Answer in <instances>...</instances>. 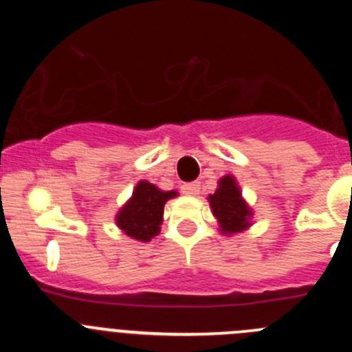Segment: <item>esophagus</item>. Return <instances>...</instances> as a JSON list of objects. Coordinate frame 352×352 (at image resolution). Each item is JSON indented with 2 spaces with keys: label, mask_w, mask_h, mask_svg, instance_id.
Wrapping results in <instances>:
<instances>
[{
  "label": "esophagus",
  "mask_w": 352,
  "mask_h": 352,
  "mask_svg": "<svg viewBox=\"0 0 352 352\" xmlns=\"http://www.w3.org/2000/svg\"><path fill=\"white\" fill-rule=\"evenodd\" d=\"M199 188H201V185H199V183H186V185L182 186V192L185 195H197Z\"/></svg>",
  "instance_id": "esophagus-1"
}]
</instances>
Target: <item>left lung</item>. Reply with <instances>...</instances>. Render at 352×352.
I'll use <instances>...</instances> for the list:
<instances>
[{
  "instance_id": "obj_1",
  "label": "left lung",
  "mask_w": 352,
  "mask_h": 352,
  "mask_svg": "<svg viewBox=\"0 0 352 352\" xmlns=\"http://www.w3.org/2000/svg\"><path fill=\"white\" fill-rule=\"evenodd\" d=\"M211 213L219 222V231L223 236L247 231L252 226L254 211L245 201L241 188L232 174H226L219 179L214 194L208 195Z\"/></svg>"
}]
</instances>
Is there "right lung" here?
Masks as SVG:
<instances>
[{"instance_id":"add662e5","label":"right lung","mask_w":352,"mask_h":352,"mask_svg":"<svg viewBox=\"0 0 352 352\" xmlns=\"http://www.w3.org/2000/svg\"><path fill=\"white\" fill-rule=\"evenodd\" d=\"M178 197L176 190H160L153 183L141 179L126 201L116 213V226L129 238L138 241H151L160 232L164 222V206L169 199Z\"/></svg>"}]
</instances>
